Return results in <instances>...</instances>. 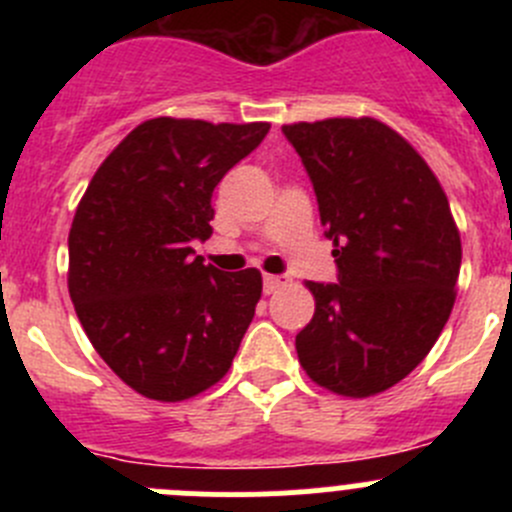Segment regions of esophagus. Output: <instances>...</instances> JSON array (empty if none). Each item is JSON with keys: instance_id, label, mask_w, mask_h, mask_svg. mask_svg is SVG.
<instances>
[{"instance_id": "esophagus-1", "label": "esophagus", "mask_w": 512, "mask_h": 512, "mask_svg": "<svg viewBox=\"0 0 512 512\" xmlns=\"http://www.w3.org/2000/svg\"><path fill=\"white\" fill-rule=\"evenodd\" d=\"M262 285H265V294H272V292H277L280 287H285L287 280H285V277H280V275H265Z\"/></svg>"}]
</instances>
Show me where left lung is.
<instances>
[{"mask_svg": "<svg viewBox=\"0 0 512 512\" xmlns=\"http://www.w3.org/2000/svg\"><path fill=\"white\" fill-rule=\"evenodd\" d=\"M334 242L337 285L307 282L314 317L294 339L309 379L366 399L399 384L441 337L461 232L441 183L401 133L371 116L282 126Z\"/></svg>", "mask_w": 512, "mask_h": 512, "instance_id": "1", "label": "left lung"}]
</instances>
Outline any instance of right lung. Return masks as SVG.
<instances>
[{
  "label": "right lung",
  "instance_id": "1",
  "mask_svg": "<svg viewBox=\"0 0 512 512\" xmlns=\"http://www.w3.org/2000/svg\"><path fill=\"white\" fill-rule=\"evenodd\" d=\"M270 123L160 116L98 165L69 230V294L113 374L153 401L218 384L255 317L262 275L195 257L213 235L215 185Z\"/></svg>",
  "mask_w": 512,
  "mask_h": 512
}]
</instances>
